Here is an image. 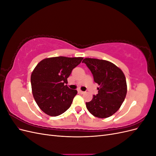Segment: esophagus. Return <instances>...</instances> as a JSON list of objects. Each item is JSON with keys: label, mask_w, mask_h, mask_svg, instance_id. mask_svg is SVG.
<instances>
[{"label": "esophagus", "mask_w": 156, "mask_h": 156, "mask_svg": "<svg viewBox=\"0 0 156 156\" xmlns=\"http://www.w3.org/2000/svg\"><path fill=\"white\" fill-rule=\"evenodd\" d=\"M79 92L80 93V94H84V92H83V91H82V90H79Z\"/></svg>", "instance_id": "34e87169"}]
</instances>
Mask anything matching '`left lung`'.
Masks as SVG:
<instances>
[{
    "label": "left lung",
    "mask_w": 156,
    "mask_h": 156,
    "mask_svg": "<svg viewBox=\"0 0 156 156\" xmlns=\"http://www.w3.org/2000/svg\"><path fill=\"white\" fill-rule=\"evenodd\" d=\"M92 72L94 81L100 85L98 93L86 103L88 111L100 119L109 117L119 109L127 94L125 75L108 61L86 58L83 60Z\"/></svg>",
    "instance_id": "left-lung-1"
}]
</instances>
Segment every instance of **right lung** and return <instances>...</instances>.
Returning <instances> with one entry per match:
<instances>
[{"label":"right lung","mask_w":156,"mask_h":156,"mask_svg":"<svg viewBox=\"0 0 156 156\" xmlns=\"http://www.w3.org/2000/svg\"><path fill=\"white\" fill-rule=\"evenodd\" d=\"M83 59L65 56L45 58L33 70L30 78L32 94L45 114L56 116L70 107L77 91L68 88V78Z\"/></svg>","instance_id":"right-lung-1"}]
</instances>
